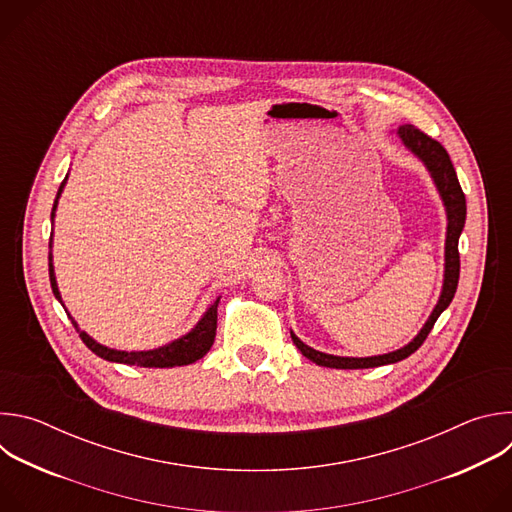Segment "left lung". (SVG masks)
<instances>
[{
    "instance_id": "1",
    "label": "left lung",
    "mask_w": 512,
    "mask_h": 512,
    "mask_svg": "<svg viewBox=\"0 0 512 512\" xmlns=\"http://www.w3.org/2000/svg\"><path fill=\"white\" fill-rule=\"evenodd\" d=\"M397 135L401 137L405 148L409 152H413L425 164V168L429 170V174L435 182V188H437V192H440V196L444 200V206H446L448 233H446V271H444L442 296H440V300H437V306L433 308L425 326L419 330V334L409 344H405L399 350L379 354V356L350 358V356L326 354V352L310 348L294 332H291V340H294L298 350L306 358H310L312 362L320 364V367H328V369H373V367H383V364H393V362H399V360L407 358L409 354H413L423 344V340L431 332L435 320L440 318V314L450 306V302L454 300L456 289H458V279H460L458 239H460L464 223H466V196H464L462 186L458 182L454 164H452L448 152L444 150V145L440 141L431 139L423 131H419L415 125H401L397 129Z\"/></svg>"
}]
</instances>
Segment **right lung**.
Masks as SVG:
<instances>
[{"instance_id":"right-lung-1","label":"right lung","mask_w":512,"mask_h":512,"mask_svg":"<svg viewBox=\"0 0 512 512\" xmlns=\"http://www.w3.org/2000/svg\"><path fill=\"white\" fill-rule=\"evenodd\" d=\"M66 182V178H64ZM64 182L60 184L58 188V194H56V200H54V206H52V214L50 218L54 221V210H56V204H58V198H60V192L64 188ZM50 247H52V239H50ZM48 271H50V285H52V294L56 296V300L62 304L60 300V291H58V285H56V277H54V267H52V253L48 255ZM218 302H221V298H216L210 308L204 312V316L198 320V324L184 336H180L178 340L166 344V346H160V348H154V350H139V352H125V350H115V348H107L103 344H99L97 340H93L87 332H83L79 328V324L70 318L72 326L77 328L81 340L101 358L105 360H111V362H121V364H135V367H145V369H170V367H184V364H192L196 362L198 358H202L212 342H214V336H216V308H218Z\"/></svg>"}]
</instances>
